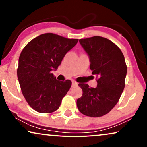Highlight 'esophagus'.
Here are the masks:
<instances>
[{"label":"esophagus","instance_id":"34e87169","mask_svg":"<svg viewBox=\"0 0 147 147\" xmlns=\"http://www.w3.org/2000/svg\"><path fill=\"white\" fill-rule=\"evenodd\" d=\"M78 85V83H77L75 81L72 82V87H75V86H77Z\"/></svg>","mask_w":147,"mask_h":147}]
</instances>
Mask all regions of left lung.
Masks as SVG:
<instances>
[{
	"label": "left lung",
	"instance_id": "1",
	"mask_svg": "<svg viewBox=\"0 0 147 147\" xmlns=\"http://www.w3.org/2000/svg\"><path fill=\"white\" fill-rule=\"evenodd\" d=\"M90 58V68L96 75L98 85L90 88L79 84L83 94L77 100L80 112L90 117L108 114L118 103L125 86L127 67L123 53L117 45L106 38L94 36L80 39Z\"/></svg>",
	"mask_w": 147,
	"mask_h": 147
}]
</instances>
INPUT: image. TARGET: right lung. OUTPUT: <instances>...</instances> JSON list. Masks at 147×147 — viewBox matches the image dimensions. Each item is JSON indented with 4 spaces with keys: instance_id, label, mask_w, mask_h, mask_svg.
Listing matches in <instances>:
<instances>
[{
    "instance_id": "obj_1",
    "label": "right lung",
    "mask_w": 147,
    "mask_h": 147,
    "mask_svg": "<svg viewBox=\"0 0 147 147\" xmlns=\"http://www.w3.org/2000/svg\"><path fill=\"white\" fill-rule=\"evenodd\" d=\"M53 33H45L28 43L20 54L17 77L26 101L41 113L59 108L71 88L69 80L60 82L51 74L60 65L64 56L78 43Z\"/></svg>"
}]
</instances>
